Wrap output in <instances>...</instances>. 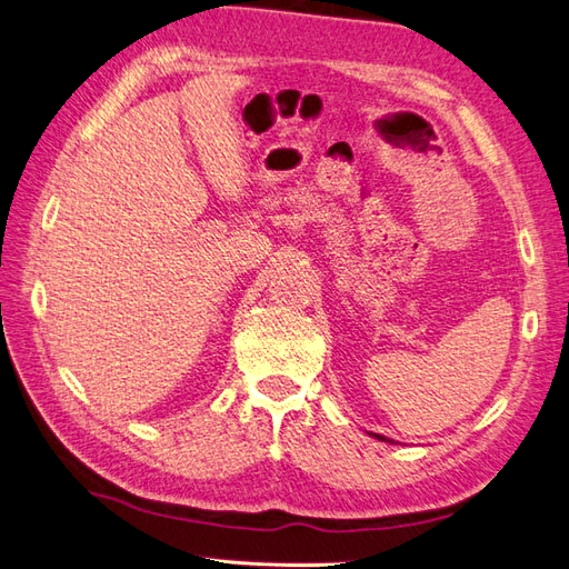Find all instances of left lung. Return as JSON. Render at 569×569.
<instances>
[{
  "label": "left lung",
  "mask_w": 569,
  "mask_h": 569,
  "mask_svg": "<svg viewBox=\"0 0 569 569\" xmlns=\"http://www.w3.org/2000/svg\"><path fill=\"white\" fill-rule=\"evenodd\" d=\"M372 435L377 437V440H385V437H382V435H377V432H372ZM385 442H387V440H385ZM389 442H391V440H389Z\"/></svg>",
  "instance_id": "left-lung-1"
}]
</instances>
